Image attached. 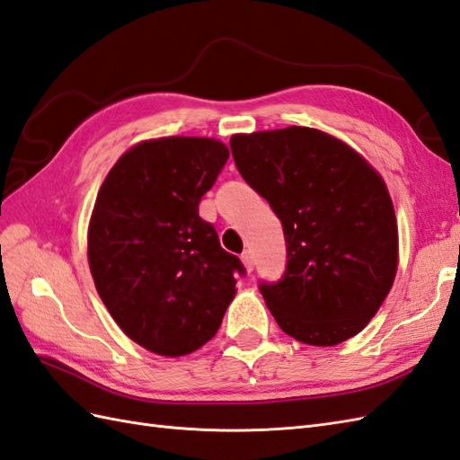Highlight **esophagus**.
<instances>
[{
    "mask_svg": "<svg viewBox=\"0 0 460 460\" xmlns=\"http://www.w3.org/2000/svg\"><path fill=\"white\" fill-rule=\"evenodd\" d=\"M242 261H243L245 269H248V271L252 273L253 267H255V260H253V253H252L250 250H245V252L242 253Z\"/></svg>",
    "mask_w": 460,
    "mask_h": 460,
    "instance_id": "esophagus-1",
    "label": "esophagus"
}]
</instances>
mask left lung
Wrapping results in <instances>:
<instances>
[{"instance_id": "8db88e82", "label": "left lung", "mask_w": 460, "mask_h": 460, "mask_svg": "<svg viewBox=\"0 0 460 460\" xmlns=\"http://www.w3.org/2000/svg\"><path fill=\"white\" fill-rule=\"evenodd\" d=\"M240 175L283 224L285 273L260 283L279 328L308 345L359 333L398 267V226L386 185L326 132L288 127L230 140Z\"/></svg>"}]
</instances>
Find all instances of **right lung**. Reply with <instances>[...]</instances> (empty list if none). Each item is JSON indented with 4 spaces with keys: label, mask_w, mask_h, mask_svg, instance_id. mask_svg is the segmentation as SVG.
<instances>
[{
    "label": "right lung",
    "mask_w": 460,
    "mask_h": 460,
    "mask_svg": "<svg viewBox=\"0 0 460 460\" xmlns=\"http://www.w3.org/2000/svg\"><path fill=\"white\" fill-rule=\"evenodd\" d=\"M228 155L212 138L140 142L99 189L87 236L95 288L119 328L152 353L187 355L215 338L245 275L199 217Z\"/></svg>",
    "instance_id": "obj_1"
}]
</instances>
